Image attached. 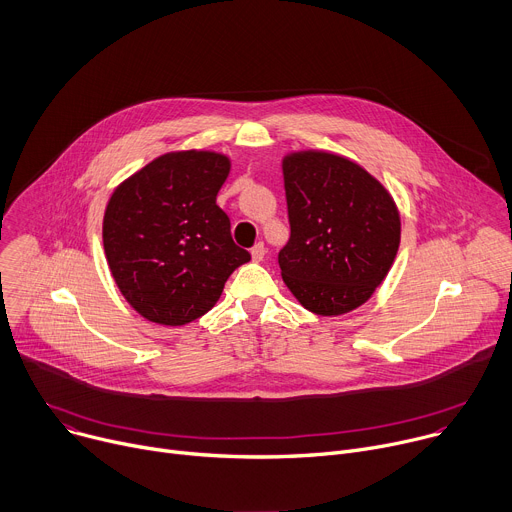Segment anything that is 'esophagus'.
Instances as JSON below:
<instances>
[{
    "instance_id": "34e87169",
    "label": "esophagus",
    "mask_w": 512,
    "mask_h": 512,
    "mask_svg": "<svg viewBox=\"0 0 512 512\" xmlns=\"http://www.w3.org/2000/svg\"><path fill=\"white\" fill-rule=\"evenodd\" d=\"M251 257H253V261H263V257H265V245H263V243H257V245L251 249Z\"/></svg>"
}]
</instances>
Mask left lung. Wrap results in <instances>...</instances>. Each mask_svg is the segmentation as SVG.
Returning a JSON list of instances; mask_svg holds the SVG:
<instances>
[{
  "instance_id": "1",
  "label": "left lung",
  "mask_w": 512,
  "mask_h": 512,
  "mask_svg": "<svg viewBox=\"0 0 512 512\" xmlns=\"http://www.w3.org/2000/svg\"><path fill=\"white\" fill-rule=\"evenodd\" d=\"M290 241L277 255L284 284L320 316L365 304L400 245V214L384 185L355 161L327 151L284 157Z\"/></svg>"
}]
</instances>
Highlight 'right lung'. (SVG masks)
Here are the masks:
<instances>
[{
    "mask_svg": "<svg viewBox=\"0 0 512 512\" xmlns=\"http://www.w3.org/2000/svg\"><path fill=\"white\" fill-rule=\"evenodd\" d=\"M230 159L165 153L124 179L106 206L104 251L126 302L151 322L181 327L206 314L230 273L251 259L230 237L216 196Z\"/></svg>",
    "mask_w": 512,
    "mask_h": 512,
    "instance_id": "obj_1",
    "label": "right lung"
}]
</instances>
